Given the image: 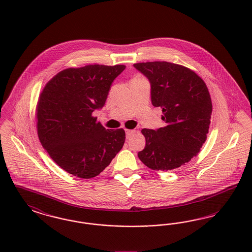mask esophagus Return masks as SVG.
Returning <instances> with one entry per match:
<instances>
[{"label":"esophagus","mask_w":252,"mask_h":252,"mask_svg":"<svg viewBox=\"0 0 252 252\" xmlns=\"http://www.w3.org/2000/svg\"><path fill=\"white\" fill-rule=\"evenodd\" d=\"M134 133H135V130H129V129H126V139H129Z\"/></svg>","instance_id":"34e87169"}]
</instances>
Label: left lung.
<instances>
[{"label":"left lung","mask_w":252,"mask_h":252,"mask_svg":"<svg viewBox=\"0 0 252 252\" xmlns=\"http://www.w3.org/2000/svg\"><path fill=\"white\" fill-rule=\"evenodd\" d=\"M149 80L151 102L162 109L164 126L144 128L139 158L153 170L168 171L191 160L209 132L212 100L203 80L190 69L166 61L133 65Z\"/></svg>","instance_id":"1"}]
</instances>
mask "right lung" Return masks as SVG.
Here are the masks:
<instances>
[{
    "label": "right lung",
    "instance_id": "add662e5",
    "mask_svg": "<svg viewBox=\"0 0 252 252\" xmlns=\"http://www.w3.org/2000/svg\"><path fill=\"white\" fill-rule=\"evenodd\" d=\"M125 65L69 68L44 87L36 108L37 135L53 160L73 176L92 179L109 165L126 133L106 129L92 114L105 106Z\"/></svg>",
    "mask_w": 252,
    "mask_h": 252
}]
</instances>
